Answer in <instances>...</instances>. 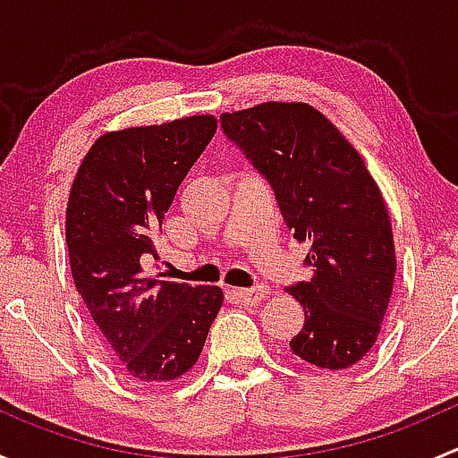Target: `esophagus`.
Listing matches in <instances>:
<instances>
[{"mask_svg":"<svg viewBox=\"0 0 458 458\" xmlns=\"http://www.w3.org/2000/svg\"><path fill=\"white\" fill-rule=\"evenodd\" d=\"M234 294H237L243 303H259V301H263V297L267 294V285H255V288L234 290Z\"/></svg>","mask_w":458,"mask_h":458,"instance_id":"34e87169","label":"esophagus"}]
</instances>
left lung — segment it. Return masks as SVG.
<instances>
[{
	"label": "left lung",
	"mask_w": 458,
	"mask_h": 458,
	"mask_svg": "<svg viewBox=\"0 0 458 458\" xmlns=\"http://www.w3.org/2000/svg\"><path fill=\"white\" fill-rule=\"evenodd\" d=\"M219 122L270 182L294 239L310 243L312 279L285 288L306 312L290 350L326 370L354 366L377 344L396 272L377 182L339 128L301 101H266Z\"/></svg>",
	"instance_id": "obj_1"
}]
</instances>
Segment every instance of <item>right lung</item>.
Masks as SVG:
<instances>
[{"instance_id": "add662e5", "label": "right lung", "mask_w": 458, "mask_h": 458, "mask_svg": "<svg viewBox=\"0 0 458 458\" xmlns=\"http://www.w3.org/2000/svg\"><path fill=\"white\" fill-rule=\"evenodd\" d=\"M216 132L212 114L104 132L86 152L66 208L72 279L117 370L174 381L199 359L219 315V285L143 275L179 183Z\"/></svg>"}]
</instances>
